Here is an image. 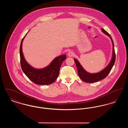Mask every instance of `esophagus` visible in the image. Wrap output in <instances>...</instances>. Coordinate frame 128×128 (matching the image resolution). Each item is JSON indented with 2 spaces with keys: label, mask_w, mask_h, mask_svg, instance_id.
Returning a JSON list of instances; mask_svg holds the SVG:
<instances>
[{
  "label": "esophagus",
  "mask_w": 128,
  "mask_h": 128,
  "mask_svg": "<svg viewBox=\"0 0 128 128\" xmlns=\"http://www.w3.org/2000/svg\"><path fill=\"white\" fill-rule=\"evenodd\" d=\"M74 55V53H73L72 51H69L68 53V56H70V57H72V56H73Z\"/></svg>",
  "instance_id": "obj_1"
}]
</instances>
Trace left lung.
I'll return each instance as SVG.
<instances>
[{
  "mask_svg": "<svg viewBox=\"0 0 128 128\" xmlns=\"http://www.w3.org/2000/svg\"><path fill=\"white\" fill-rule=\"evenodd\" d=\"M102 31L105 34L107 35L110 37L112 41V45H113V53H112V57L111 58V61L110 62L109 64L106 67L104 70L101 72L96 73H90L87 72L85 70L82 66L80 64L79 62L76 59L74 58V60L76 63V67L77 68L78 73L79 75L80 78V79L82 80L83 81L88 83H92L96 82L99 80L103 79L105 78L109 74L110 72L111 71L112 67L114 65L115 60H116V55L115 53L114 49V45L112 39V37L110 36V34L106 30L102 28Z\"/></svg>",
  "mask_w": 128,
  "mask_h": 128,
  "instance_id": "8db88e82",
  "label": "left lung"
}]
</instances>
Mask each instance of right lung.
I'll list each match as a JSON object with an SVG mask.
<instances>
[{"label": "right lung", "instance_id": "right-lung-1", "mask_svg": "<svg viewBox=\"0 0 128 128\" xmlns=\"http://www.w3.org/2000/svg\"><path fill=\"white\" fill-rule=\"evenodd\" d=\"M26 35L22 40L20 48V62L22 71L32 82L36 84L48 85L52 84L58 78L61 64L66 58V56L61 55L56 57L48 66L43 68L37 69L32 67L25 60L22 51V42Z\"/></svg>", "mask_w": 128, "mask_h": 128}]
</instances>
